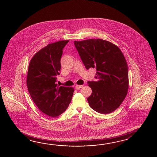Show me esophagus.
Masks as SVG:
<instances>
[{
	"instance_id": "34e87169",
	"label": "esophagus",
	"mask_w": 157,
	"mask_h": 157,
	"mask_svg": "<svg viewBox=\"0 0 157 157\" xmlns=\"http://www.w3.org/2000/svg\"><path fill=\"white\" fill-rule=\"evenodd\" d=\"M83 87V85H76V86H75V89H76V90H79L81 88H82Z\"/></svg>"
}]
</instances>
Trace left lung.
<instances>
[{
	"instance_id": "1",
	"label": "left lung",
	"mask_w": 157,
	"mask_h": 157,
	"mask_svg": "<svg viewBox=\"0 0 157 157\" xmlns=\"http://www.w3.org/2000/svg\"><path fill=\"white\" fill-rule=\"evenodd\" d=\"M87 70L95 68L97 81H88L92 93L87 98L90 107L99 113L117 109L127 95L128 71L126 60L117 45L103 39L75 41Z\"/></svg>"
}]
</instances>
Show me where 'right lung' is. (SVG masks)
Instances as JSON below:
<instances>
[{"instance_id": "obj_1", "label": "right lung", "mask_w": 157, "mask_h": 157, "mask_svg": "<svg viewBox=\"0 0 157 157\" xmlns=\"http://www.w3.org/2000/svg\"><path fill=\"white\" fill-rule=\"evenodd\" d=\"M69 40L49 44L40 49L30 60L27 75L28 91L34 103L44 113L56 117L66 110L71 101L74 89L59 86L63 49Z\"/></svg>"}]
</instances>
